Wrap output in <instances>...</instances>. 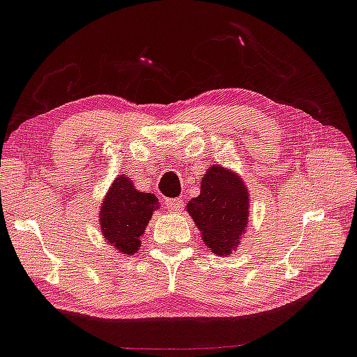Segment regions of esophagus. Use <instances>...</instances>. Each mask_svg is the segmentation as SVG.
Returning a JSON list of instances; mask_svg holds the SVG:
<instances>
[{
  "mask_svg": "<svg viewBox=\"0 0 357 357\" xmlns=\"http://www.w3.org/2000/svg\"><path fill=\"white\" fill-rule=\"evenodd\" d=\"M165 208L172 213H176L183 208V200L181 199H165Z\"/></svg>",
  "mask_w": 357,
  "mask_h": 357,
  "instance_id": "esophagus-1",
  "label": "esophagus"
}]
</instances>
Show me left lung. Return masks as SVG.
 <instances>
[{"instance_id": "left-lung-1", "label": "left lung", "mask_w": 357, "mask_h": 357, "mask_svg": "<svg viewBox=\"0 0 357 357\" xmlns=\"http://www.w3.org/2000/svg\"><path fill=\"white\" fill-rule=\"evenodd\" d=\"M188 211L213 253L220 257L232 255L247 229L245 185L229 169L211 165L202 179L200 195L189 202Z\"/></svg>"}]
</instances>
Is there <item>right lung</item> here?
<instances>
[{
    "label": "right lung",
    "mask_w": 357,
    "mask_h": 357,
    "mask_svg": "<svg viewBox=\"0 0 357 357\" xmlns=\"http://www.w3.org/2000/svg\"><path fill=\"white\" fill-rule=\"evenodd\" d=\"M158 208V199L151 192H139L125 174L114 181L100 206V229L104 238L119 253L132 255L141 247L152 211Z\"/></svg>",
    "instance_id": "1"
}]
</instances>
